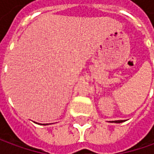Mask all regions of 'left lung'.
I'll list each match as a JSON object with an SVG mask.
<instances>
[{
  "instance_id": "obj_1",
  "label": "left lung",
  "mask_w": 154,
  "mask_h": 154,
  "mask_svg": "<svg viewBox=\"0 0 154 154\" xmlns=\"http://www.w3.org/2000/svg\"><path fill=\"white\" fill-rule=\"evenodd\" d=\"M122 120H117V121H114V122H116V123H120V122H122Z\"/></svg>"
}]
</instances>
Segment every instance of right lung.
Returning a JSON list of instances; mask_svg holds the SVG:
<instances>
[{"label":"right lung","mask_w":154,"mask_h":154,"mask_svg":"<svg viewBox=\"0 0 154 154\" xmlns=\"http://www.w3.org/2000/svg\"><path fill=\"white\" fill-rule=\"evenodd\" d=\"M45 125H46V124H45Z\"/></svg>","instance_id":"right-lung-1"}]
</instances>
